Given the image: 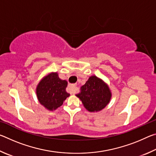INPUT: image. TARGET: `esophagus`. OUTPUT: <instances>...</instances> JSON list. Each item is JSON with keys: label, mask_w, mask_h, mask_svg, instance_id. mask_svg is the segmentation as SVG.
<instances>
[{"label": "esophagus", "mask_w": 156, "mask_h": 156, "mask_svg": "<svg viewBox=\"0 0 156 156\" xmlns=\"http://www.w3.org/2000/svg\"><path fill=\"white\" fill-rule=\"evenodd\" d=\"M76 87L75 84H69L67 87V91L68 92H69L70 94H74L76 92Z\"/></svg>", "instance_id": "esophagus-1"}]
</instances>
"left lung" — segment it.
<instances>
[{"mask_svg": "<svg viewBox=\"0 0 156 156\" xmlns=\"http://www.w3.org/2000/svg\"><path fill=\"white\" fill-rule=\"evenodd\" d=\"M76 96L89 112H98L109 103L112 94L105 82L96 76H91L82 86L81 92Z\"/></svg>", "mask_w": 156, "mask_h": 156, "instance_id": "1", "label": "left lung"}]
</instances>
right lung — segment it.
I'll return each instance as SVG.
<instances>
[{"mask_svg": "<svg viewBox=\"0 0 156 156\" xmlns=\"http://www.w3.org/2000/svg\"><path fill=\"white\" fill-rule=\"evenodd\" d=\"M67 87V82L61 80L57 72H51L44 76L37 85V98L47 110H56L70 96L66 91Z\"/></svg>", "mask_w": 156, "mask_h": 156, "instance_id": "right-lung-1", "label": "right lung"}]
</instances>
